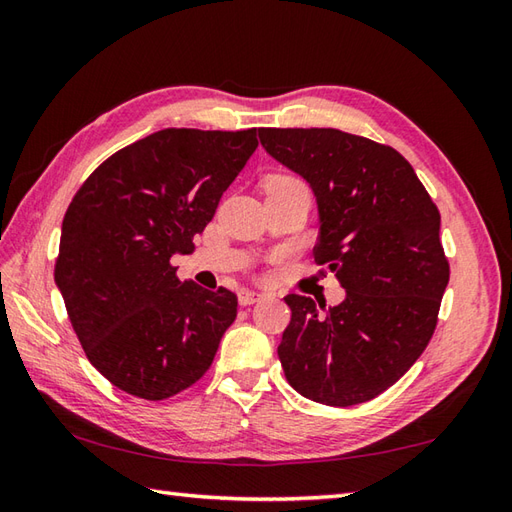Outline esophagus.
<instances>
[{
	"label": "esophagus",
	"mask_w": 512,
	"mask_h": 512,
	"mask_svg": "<svg viewBox=\"0 0 512 512\" xmlns=\"http://www.w3.org/2000/svg\"><path fill=\"white\" fill-rule=\"evenodd\" d=\"M266 295H262V292H253V290H242L239 292V306H253V303L262 301Z\"/></svg>",
	"instance_id": "1"
}]
</instances>
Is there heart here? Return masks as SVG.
I'll return each instance as SVG.
<instances>
[{"mask_svg":"<svg viewBox=\"0 0 512 512\" xmlns=\"http://www.w3.org/2000/svg\"><path fill=\"white\" fill-rule=\"evenodd\" d=\"M268 187H303V182L292 176H277L268 182Z\"/></svg>","mask_w":512,"mask_h":512,"instance_id":"heart-1","label":"heart"}]
</instances>
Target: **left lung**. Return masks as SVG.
<instances>
[{
    "instance_id": "obj_1",
    "label": "left lung",
    "mask_w": 512,
    "mask_h": 512,
    "mask_svg": "<svg viewBox=\"0 0 512 512\" xmlns=\"http://www.w3.org/2000/svg\"><path fill=\"white\" fill-rule=\"evenodd\" d=\"M259 140L310 184L321 226L314 262L345 288L332 308L284 297L292 319L281 367L301 396L361 405L394 385L436 330L449 284L440 211L394 147L332 127H262Z\"/></svg>"
}]
</instances>
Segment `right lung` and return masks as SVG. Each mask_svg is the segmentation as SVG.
<instances>
[{"label":"right lung","instance_id":"1","mask_svg":"<svg viewBox=\"0 0 512 512\" xmlns=\"http://www.w3.org/2000/svg\"><path fill=\"white\" fill-rule=\"evenodd\" d=\"M255 149V129H160L76 191L54 281L85 356L114 387L165 400L211 367L237 297L180 281L171 257L191 253Z\"/></svg>","mask_w":512,"mask_h":512}]
</instances>
